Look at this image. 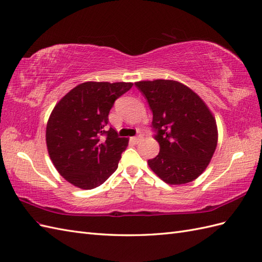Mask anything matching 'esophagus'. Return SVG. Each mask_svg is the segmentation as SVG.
<instances>
[{
  "mask_svg": "<svg viewBox=\"0 0 262 262\" xmlns=\"http://www.w3.org/2000/svg\"><path fill=\"white\" fill-rule=\"evenodd\" d=\"M141 140H142V136H138V137L131 138V141H132L133 143H136V144H138L140 141H141Z\"/></svg>",
  "mask_w": 262,
  "mask_h": 262,
  "instance_id": "obj_1",
  "label": "esophagus"
}]
</instances>
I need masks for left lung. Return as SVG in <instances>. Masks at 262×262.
<instances>
[{"instance_id":"left-lung-1","label":"left lung","mask_w":262,"mask_h":262,"mask_svg":"<svg viewBox=\"0 0 262 262\" xmlns=\"http://www.w3.org/2000/svg\"><path fill=\"white\" fill-rule=\"evenodd\" d=\"M148 100L152 126L160 145L149 167L168 184H186L206 170L218 143L212 112L195 92L173 80L139 81Z\"/></svg>"}]
</instances>
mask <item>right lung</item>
I'll return each mask as SVG.
<instances>
[{"label": "right lung", "mask_w": 262, "mask_h": 262, "mask_svg": "<svg viewBox=\"0 0 262 262\" xmlns=\"http://www.w3.org/2000/svg\"><path fill=\"white\" fill-rule=\"evenodd\" d=\"M131 82L89 81L68 92L51 112L46 140L51 161L73 186L90 190L101 186L114 171L129 139L110 127L109 112Z\"/></svg>", "instance_id": "1"}]
</instances>
